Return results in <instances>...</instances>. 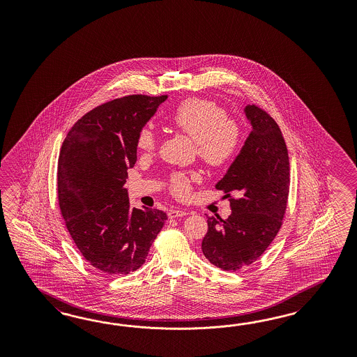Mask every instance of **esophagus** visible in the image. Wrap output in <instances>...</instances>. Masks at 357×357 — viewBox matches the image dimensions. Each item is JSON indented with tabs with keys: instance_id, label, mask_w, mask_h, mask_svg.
<instances>
[{
	"instance_id": "34e87169",
	"label": "esophagus",
	"mask_w": 357,
	"mask_h": 357,
	"mask_svg": "<svg viewBox=\"0 0 357 357\" xmlns=\"http://www.w3.org/2000/svg\"><path fill=\"white\" fill-rule=\"evenodd\" d=\"M187 215H188V213H187L185 211H179V209H170V211L167 212L169 218H176V217L187 216Z\"/></svg>"
}]
</instances>
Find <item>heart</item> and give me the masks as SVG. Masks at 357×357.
<instances>
[{"label":"heart","mask_w":357,"mask_h":357,"mask_svg":"<svg viewBox=\"0 0 357 357\" xmlns=\"http://www.w3.org/2000/svg\"><path fill=\"white\" fill-rule=\"evenodd\" d=\"M174 130L194 139L199 157L209 166L221 167L237 154L242 130L237 120L227 116L225 107L204 98H187L174 108L169 116ZM158 139L149 128H141L136 136V146L141 153L155 151ZM199 174L174 173L169 178V188L178 199L191 195L192 182Z\"/></svg>","instance_id":"b5f03b06"}]
</instances>
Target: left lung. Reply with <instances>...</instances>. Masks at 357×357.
Here are the masks:
<instances>
[{
  "mask_svg": "<svg viewBox=\"0 0 357 357\" xmlns=\"http://www.w3.org/2000/svg\"><path fill=\"white\" fill-rule=\"evenodd\" d=\"M245 112L252 130L216 184L229 199L231 215L227 220L206 216L202 242L206 259L225 271L248 267L270 246L282 225L291 183L288 149L278 123L257 105Z\"/></svg>",
  "mask_w": 357,
  "mask_h": 357,
  "instance_id": "8db88e82",
  "label": "left lung"
}]
</instances>
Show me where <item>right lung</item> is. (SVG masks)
<instances>
[{
  "mask_svg": "<svg viewBox=\"0 0 357 357\" xmlns=\"http://www.w3.org/2000/svg\"><path fill=\"white\" fill-rule=\"evenodd\" d=\"M167 96H128L89 111L65 137L57 163V197L82 257L108 275L145 263L167 216L130 208L124 184L137 160L136 136Z\"/></svg>",
  "mask_w": 357,
  "mask_h": 357,
  "instance_id": "obj_1",
  "label": "right lung"
}]
</instances>
